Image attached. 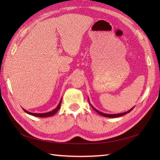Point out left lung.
I'll use <instances>...</instances> for the list:
<instances>
[{
    "instance_id": "8db88e82",
    "label": "left lung",
    "mask_w": 160,
    "mask_h": 160,
    "mask_svg": "<svg viewBox=\"0 0 160 160\" xmlns=\"http://www.w3.org/2000/svg\"><path fill=\"white\" fill-rule=\"evenodd\" d=\"M88 101H89V104H90V105L91 106V108H93L97 113H99V115H102V116H104V117H106V118H119V117H121V116H123V115H125V114H127V113H129L131 111H132L133 108H134V107L133 108H132V109H129V111H126V112H124V113H117V114H107V113H103V112H101V111H98V110H97L93 105H92L91 103H90V101H89V99H88Z\"/></svg>"
}]
</instances>
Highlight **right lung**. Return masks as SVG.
<instances>
[{
  "label": "right lung",
  "mask_w": 160,
  "mask_h": 160,
  "mask_svg": "<svg viewBox=\"0 0 160 160\" xmlns=\"http://www.w3.org/2000/svg\"><path fill=\"white\" fill-rule=\"evenodd\" d=\"M61 101H62V99H61L59 105H57V107L55 109H53L52 111H50V112L44 113H31V112H29V111H27V110H25V109H23V110L25 111L27 113L29 114V115H33V116H35V117H39V118H47V117H50V116H52V115H55V114L57 112L58 110H59V109H60L61 104Z\"/></svg>",
  "instance_id": "right-lung-1"
}]
</instances>
